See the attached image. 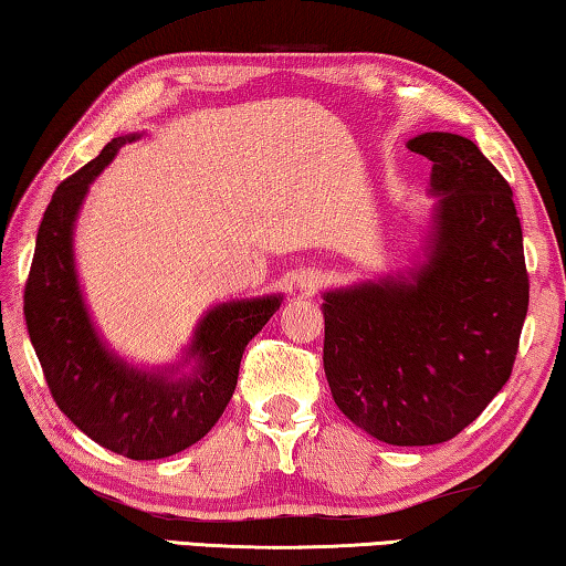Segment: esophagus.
<instances>
[{
	"label": "esophagus",
	"instance_id": "1",
	"mask_svg": "<svg viewBox=\"0 0 566 566\" xmlns=\"http://www.w3.org/2000/svg\"><path fill=\"white\" fill-rule=\"evenodd\" d=\"M323 285V273L315 271V268H305V271L298 273L295 277V289L305 295H313Z\"/></svg>",
	"mask_w": 566,
	"mask_h": 566
}]
</instances>
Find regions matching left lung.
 Segmentation results:
<instances>
[{"label":"left lung","instance_id":"left-lung-1","mask_svg":"<svg viewBox=\"0 0 566 566\" xmlns=\"http://www.w3.org/2000/svg\"><path fill=\"white\" fill-rule=\"evenodd\" d=\"M408 148L432 161L420 255L323 293V365L345 418L420 448L452 440L510 380L530 277L512 188L478 144L428 132Z\"/></svg>","mask_w":566,"mask_h":566}]
</instances>
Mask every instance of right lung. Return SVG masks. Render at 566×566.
<instances>
[{
	"label": "right lung",
	"instance_id": "1",
	"mask_svg": "<svg viewBox=\"0 0 566 566\" xmlns=\"http://www.w3.org/2000/svg\"><path fill=\"white\" fill-rule=\"evenodd\" d=\"M116 136L69 176L49 201L24 289V318L52 398L86 438L128 460H161L191 448L231 402L245 345L281 308L283 295L218 303L196 323L181 358L138 368L104 340L76 271L74 233L88 186L118 148Z\"/></svg>",
	"mask_w": 566,
	"mask_h": 566
}]
</instances>
